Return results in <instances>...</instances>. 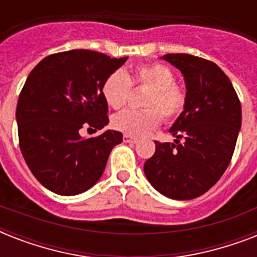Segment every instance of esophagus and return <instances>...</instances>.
I'll return each mask as SVG.
<instances>
[{"mask_svg":"<svg viewBox=\"0 0 257 257\" xmlns=\"http://www.w3.org/2000/svg\"><path fill=\"white\" fill-rule=\"evenodd\" d=\"M124 141L125 143H132V144H136L137 139L133 136H129V135H124Z\"/></svg>","mask_w":257,"mask_h":257,"instance_id":"esophagus-1","label":"esophagus"}]
</instances>
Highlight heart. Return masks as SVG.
I'll return each instance as SVG.
<instances>
[{"label":"heart","mask_w":257,"mask_h":257,"mask_svg":"<svg viewBox=\"0 0 257 257\" xmlns=\"http://www.w3.org/2000/svg\"><path fill=\"white\" fill-rule=\"evenodd\" d=\"M132 85L147 89L141 98L144 109H126L112 117L113 128L125 135L144 136L160 125L161 117L173 121L185 109L187 89L175 82L171 68L161 62L140 64L131 73L122 70L109 73L101 85L105 102L113 109L122 108Z\"/></svg>","instance_id":"obj_1"}]
</instances>
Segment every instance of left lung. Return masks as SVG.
I'll list each match as a JSON object with an SVG mask.
<instances>
[{
  "label": "left lung",
  "mask_w": 257,
  "mask_h": 257,
  "mask_svg": "<svg viewBox=\"0 0 257 257\" xmlns=\"http://www.w3.org/2000/svg\"><path fill=\"white\" fill-rule=\"evenodd\" d=\"M165 61L183 73L187 105L169 132L175 143H156L145 161L148 181L175 200L199 197L215 185L231 163L241 126V104L231 80L215 62L172 53Z\"/></svg>",
  "instance_id": "obj_1"
}]
</instances>
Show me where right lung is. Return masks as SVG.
<instances>
[{"label": "right lung", "mask_w": 257, "mask_h": 257, "mask_svg": "<svg viewBox=\"0 0 257 257\" xmlns=\"http://www.w3.org/2000/svg\"><path fill=\"white\" fill-rule=\"evenodd\" d=\"M128 57L110 58L88 49L50 54L30 72L18 97L16 118L26 164L49 191L73 196L102 175L122 133L105 131L81 139L80 129L100 131L109 122L101 85Z\"/></svg>", "instance_id": "1"}]
</instances>
